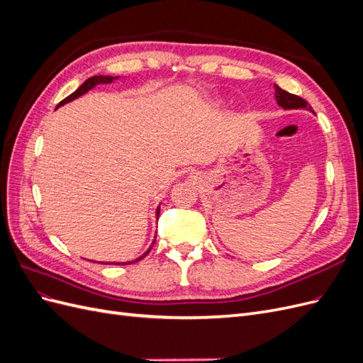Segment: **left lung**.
Listing matches in <instances>:
<instances>
[{
	"mask_svg": "<svg viewBox=\"0 0 363 363\" xmlns=\"http://www.w3.org/2000/svg\"><path fill=\"white\" fill-rule=\"evenodd\" d=\"M276 100H277V104L283 107L284 111H289V108H306V111L313 112L309 103L303 100L301 96H296L294 94L283 91L277 84H276Z\"/></svg>",
	"mask_w": 363,
	"mask_h": 363,
	"instance_id": "8db88e82",
	"label": "left lung"
}]
</instances>
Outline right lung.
Masks as SVG:
<instances>
[{
  "instance_id": "add662e5",
  "label": "right lung",
  "mask_w": 363,
  "mask_h": 363,
  "mask_svg": "<svg viewBox=\"0 0 363 363\" xmlns=\"http://www.w3.org/2000/svg\"><path fill=\"white\" fill-rule=\"evenodd\" d=\"M116 79H118V77H111V75H94V77H91V79H87L75 92H72L69 96H67V98H65V100H62L56 108H59L60 106H63V104H67V103L75 100V98H79V96L84 95L87 91L94 89V87H95L96 84H107V83H112V82L116 80ZM159 213H160V207H157V211H156V216H157V218H159ZM155 242H156V236H155V240H152L151 247L144 252V255H142V256L138 257V259H135V260H131V262H124V265H130V263H135V262H139L140 259H144V257L148 255V252L151 251V248H152V245H155ZM116 265H121V263H116Z\"/></svg>"
}]
</instances>
